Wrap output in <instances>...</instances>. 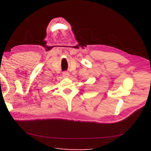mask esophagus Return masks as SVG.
Returning <instances> with one entry per match:
<instances>
[{"instance_id": "esophagus-1", "label": "esophagus", "mask_w": 151, "mask_h": 151, "mask_svg": "<svg viewBox=\"0 0 151 151\" xmlns=\"http://www.w3.org/2000/svg\"><path fill=\"white\" fill-rule=\"evenodd\" d=\"M63 77H68V76H69V73H67L66 71H64L63 73Z\"/></svg>"}]
</instances>
